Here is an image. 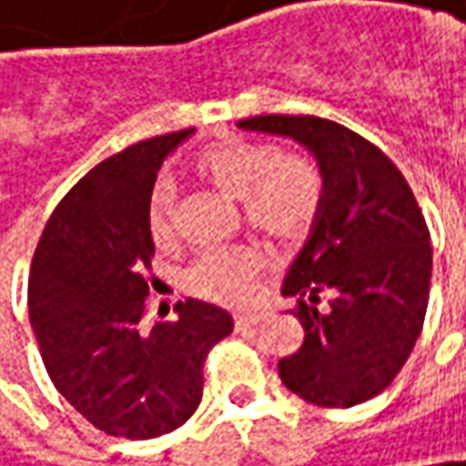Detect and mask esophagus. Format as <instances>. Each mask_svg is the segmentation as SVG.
Returning <instances> with one entry per match:
<instances>
[{
    "mask_svg": "<svg viewBox=\"0 0 466 466\" xmlns=\"http://www.w3.org/2000/svg\"><path fill=\"white\" fill-rule=\"evenodd\" d=\"M266 316L260 314V311H250V314H237L234 316V324H237V329H248V327H256L260 324Z\"/></svg>",
    "mask_w": 466,
    "mask_h": 466,
    "instance_id": "34e87169",
    "label": "esophagus"
}]
</instances>
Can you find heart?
Here are the masks:
<instances>
[{"instance_id": "b5f03b06", "label": "heart", "mask_w": 466, "mask_h": 466, "mask_svg": "<svg viewBox=\"0 0 466 466\" xmlns=\"http://www.w3.org/2000/svg\"><path fill=\"white\" fill-rule=\"evenodd\" d=\"M200 177L242 200L245 218L268 239L295 245L314 232L324 210V177L300 152H277L266 142L224 139L195 160ZM147 232L152 242L168 245L177 237L174 187L160 178L147 198ZM263 260L248 245L200 253L187 268V288L218 303H242L256 285Z\"/></svg>"}]
</instances>
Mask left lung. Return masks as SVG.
Returning a JSON list of instances; mask_svg holds the SVG:
<instances>
[{
  "instance_id": "left-lung-1",
  "label": "left lung",
  "mask_w": 466,
  "mask_h": 466,
  "mask_svg": "<svg viewBox=\"0 0 466 466\" xmlns=\"http://www.w3.org/2000/svg\"><path fill=\"white\" fill-rule=\"evenodd\" d=\"M237 126L295 139L324 177L321 218L282 288L298 298L306 329L279 359L285 388L321 409L380 396L411 356L430 298V232L409 181L370 139L327 118L256 116Z\"/></svg>"
}]
</instances>
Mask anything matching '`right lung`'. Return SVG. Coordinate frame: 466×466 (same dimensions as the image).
Returning <instances> with one entry per match:
<instances>
[{"label": "right lung", "instance_id": "right-lung-1", "mask_svg": "<svg viewBox=\"0 0 466 466\" xmlns=\"http://www.w3.org/2000/svg\"><path fill=\"white\" fill-rule=\"evenodd\" d=\"M195 128L102 160L57 203L36 245L28 314L55 388L96 430L150 441L203 398L208 350L234 329L218 306L187 298L177 321L145 324L155 242L147 198L168 152Z\"/></svg>", "mask_w": 466, "mask_h": 466}]
</instances>
